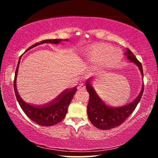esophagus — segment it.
<instances>
[{
	"instance_id": "esophagus-1",
	"label": "esophagus",
	"mask_w": 158,
	"mask_h": 158,
	"mask_svg": "<svg viewBox=\"0 0 158 158\" xmlns=\"http://www.w3.org/2000/svg\"><path fill=\"white\" fill-rule=\"evenodd\" d=\"M78 89L79 90H84L85 89V85L84 84H81L79 85V86L78 87Z\"/></svg>"
}]
</instances>
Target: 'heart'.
Segmentation results:
<instances>
[{"instance_id":"b5f03b06","label":"heart","mask_w":158,"mask_h":158,"mask_svg":"<svg viewBox=\"0 0 158 158\" xmlns=\"http://www.w3.org/2000/svg\"><path fill=\"white\" fill-rule=\"evenodd\" d=\"M109 54L108 58L107 56ZM85 62L90 65H98L102 71L111 69L116 66L121 59V53L116 47L98 42L90 44L84 53Z\"/></svg>"}]
</instances>
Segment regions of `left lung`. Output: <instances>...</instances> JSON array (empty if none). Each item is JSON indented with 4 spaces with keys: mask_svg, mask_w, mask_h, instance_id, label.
Here are the masks:
<instances>
[{
    "mask_svg": "<svg viewBox=\"0 0 158 158\" xmlns=\"http://www.w3.org/2000/svg\"><path fill=\"white\" fill-rule=\"evenodd\" d=\"M128 59L136 64L140 69L141 76L143 78V68L141 63L139 61L134 53L129 49L125 53ZM91 79L87 80V91L89 93V101L87 106V114L91 123L98 129L110 130L121 125L135 110L143 93V85L139 95L135 100L126 105L119 107H111L106 105L101 98L96 94L92 85H90Z\"/></svg>",
    "mask_w": 158,
    "mask_h": 158,
    "instance_id": "1",
    "label": "left lung"
}]
</instances>
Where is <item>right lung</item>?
I'll return each mask as SVG.
<instances>
[{
	"label": "right lung",
	"mask_w": 158,
	"mask_h": 158,
	"mask_svg": "<svg viewBox=\"0 0 158 158\" xmlns=\"http://www.w3.org/2000/svg\"><path fill=\"white\" fill-rule=\"evenodd\" d=\"M62 41L60 39L55 40H46L41 41L40 42H37L33 45H32L28 49H26L27 52L29 49H32L39 44L44 43H52V44H58L60 42ZM21 57L19 60L18 65L15 71V76L14 80V89L16 95V98L18 101L19 104L22 109L23 112L26 114L29 118L32 121L42 126H51L58 123L62 121L65 117L67 112H68V108L69 104H70L72 99H73L74 93L77 91V88L74 87L73 89H68L63 92L56 98L54 100L51 102L50 103L47 104L46 105L42 106H35L33 105H28L23 101L22 99L19 95L17 89V85H16V81H17V75L18 73V68L19 65Z\"/></svg>",
	"instance_id": "right-lung-1"
}]
</instances>
